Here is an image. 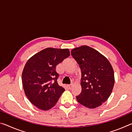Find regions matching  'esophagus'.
<instances>
[{"mask_svg": "<svg viewBox=\"0 0 132 132\" xmlns=\"http://www.w3.org/2000/svg\"><path fill=\"white\" fill-rule=\"evenodd\" d=\"M73 87V84H69V85H68V87H69V88L70 89H71L72 88V87Z\"/></svg>", "mask_w": 132, "mask_h": 132, "instance_id": "obj_1", "label": "esophagus"}]
</instances>
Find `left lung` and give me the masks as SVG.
I'll return each mask as SVG.
<instances>
[{
    "label": "left lung",
    "mask_w": 132,
    "mask_h": 132,
    "mask_svg": "<svg viewBox=\"0 0 132 132\" xmlns=\"http://www.w3.org/2000/svg\"><path fill=\"white\" fill-rule=\"evenodd\" d=\"M71 53L81 71V93L77 101L88 108L101 106L111 95L115 83L110 62L97 50L87 45L73 49Z\"/></svg>",
    "instance_id": "left-lung-1"
}]
</instances>
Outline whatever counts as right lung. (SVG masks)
<instances>
[{"instance_id":"right-lung-1","label":"right lung","mask_w":132,"mask_h":132,"mask_svg":"<svg viewBox=\"0 0 132 132\" xmlns=\"http://www.w3.org/2000/svg\"><path fill=\"white\" fill-rule=\"evenodd\" d=\"M70 56L69 49L47 48L33 55L22 73L25 94L34 106L42 111L54 106L65 91L57 83L58 64Z\"/></svg>"}]
</instances>
